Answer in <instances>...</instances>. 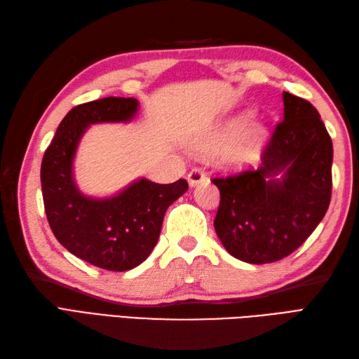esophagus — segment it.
<instances>
[{"instance_id": "obj_1", "label": "esophagus", "mask_w": 359, "mask_h": 359, "mask_svg": "<svg viewBox=\"0 0 359 359\" xmlns=\"http://www.w3.org/2000/svg\"><path fill=\"white\" fill-rule=\"evenodd\" d=\"M205 179H207V175H205V172L201 170V168H193V170L188 172V184H189V187L199 185V184H202Z\"/></svg>"}]
</instances>
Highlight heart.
I'll list each match as a JSON object with an SVG mask.
<instances>
[{"label": "heart", "instance_id": "heart-1", "mask_svg": "<svg viewBox=\"0 0 359 359\" xmlns=\"http://www.w3.org/2000/svg\"><path fill=\"white\" fill-rule=\"evenodd\" d=\"M248 118V114H239L230 120H225L224 123L199 137L193 143V149L199 152L220 149L219 160L226 168H242L253 163L261 154L266 134L259 123H250L239 135Z\"/></svg>", "mask_w": 359, "mask_h": 359}]
</instances>
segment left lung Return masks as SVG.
<instances>
[{
    "label": "left lung",
    "mask_w": 359,
    "mask_h": 359,
    "mask_svg": "<svg viewBox=\"0 0 359 359\" xmlns=\"http://www.w3.org/2000/svg\"><path fill=\"white\" fill-rule=\"evenodd\" d=\"M282 100L284 120L274 128L261 166L212 179L220 191L216 233L228 253L248 264L292 255L330 205V135L310 102L290 93Z\"/></svg>",
    "instance_id": "8db88e82"
}]
</instances>
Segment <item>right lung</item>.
Here are the masks:
<instances>
[{
  "mask_svg": "<svg viewBox=\"0 0 359 359\" xmlns=\"http://www.w3.org/2000/svg\"><path fill=\"white\" fill-rule=\"evenodd\" d=\"M135 98L106 97L75 106L57 128L41 162L44 211L57 241L83 261L109 271L140 265L154 250L168 207L188 189V182L160 185L140 179L108 199L83 196L74 182L72 162L89 125L129 121Z\"/></svg>",
  "mask_w": 359,
  "mask_h": 359,
  "instance_id": "obj_1",
  "label": "right lung"
}]
</instances>
